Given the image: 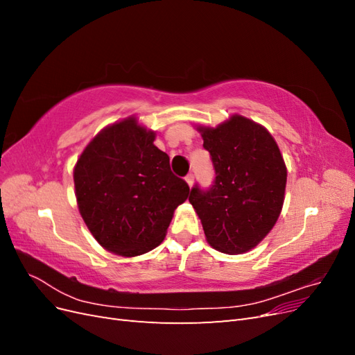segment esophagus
Listing matches in <instances>:
<instances>
[{
	"label": "esophagus",
	"mask_w": 355,
	"mask_h": 355,
	"mask_svg": "<svg viewBox=\"0 0 355 355\" xmlns=\"http://www.w3.org/2000/svg\"><path fill=\"white\" fill-rule=\"evenodd\" d=\"M185 180H187V184L189 185V187H192V184H194V175L192 173H189V175H187V178H185Z\"/></svg>",
	"instance_id": "esophagus-1"
}]
</instances>
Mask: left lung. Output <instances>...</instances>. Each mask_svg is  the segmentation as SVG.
Instances as JSON below:
<instances>
[{
    "label": "left lung",
    "mask_w": 355,
    "mask_h": 355,
    "mask_svg": "<svg viewBox=\"0 0 355 355\" xmlns=\"http://www.w3.org/2000/svg\"><path fill=\"white\" fill-rule=\"evenodd\" d=\"M197 130L216 179L207 192L192 188L189 202L213 249L249 252L270 234L283 209L287 168L280 148L263 125L239 114Z\"/></svg>",
    "instance_id": "8db88e82"
}]
</instances>
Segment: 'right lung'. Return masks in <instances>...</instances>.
Wrapping results in <instances>:
<instances>
[{
  "mask_svg": "<svg viewBox=\"0 0 355 355\" xmlns=\"http://www.w3.org/2000/svg\"><path fill=\"white\" fill-rule=\"evenodd\" d=\"M154 141L155 132L132 115L102 128L73 167L81 218L96 241L118 256L144 254L163 243L189 196Z\"/></svg>",
  "mask_w": 355,
  "mask_h": 355,
  "instance_id": "add662e5",
  "label": "right lung"
}]
</instances>
